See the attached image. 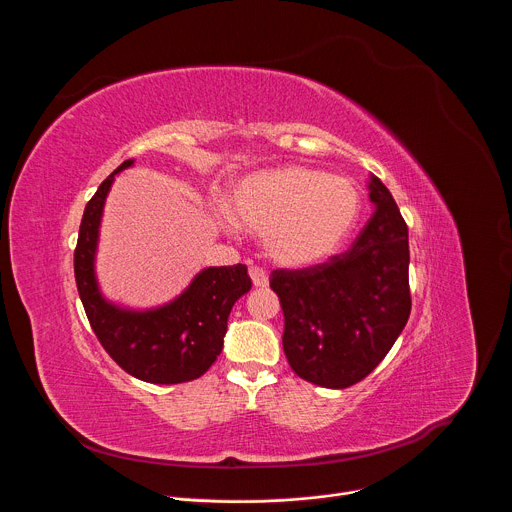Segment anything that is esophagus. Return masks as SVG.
<instances>
[{
	"mask_svg": "<svg viewBox=\"0 0 512 512\" xmlns=\"http://www.w3.org/2000/svg\"><path fill=\"white\" fill-rule=\"evenodd\" d=\"M249 277L255 287H267V283H269V277L261 267H249Z\"/></svg>",
	"mask_w": 512,
	"mask_h": 512,
	"instance_id": "1",
	"label": "esophagus"
}]
</instances>
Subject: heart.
Instances as JSON below:
<instances>
[{
    "label": "heart",
    "instance_id": "b5f03b06",
    "mask_svg": "<svg viewBox=\"0 0 512 512\" xmlns=\"http://www.w3.org/2000/svg\"><path fill=\"white\" fill-rule=\"evenodd\" d=\"M225 210L227 227L259 233L275 263L306 267L330 257L350 235L360 194L342 176L285 166L239 182Z\"/></svg>",
    "mask_w": 512,
    "mask_h": 512
}]
</instances>
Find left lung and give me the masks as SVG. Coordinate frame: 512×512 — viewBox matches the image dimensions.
<instances>
[{
	"mask_svg": "<svg viewBox=\"0 0 512 512\" xmlns=\"http://www.w3.org/2000/svg\"><path fill=\"white\" fill-rule=\"evenodd\" d=\"M369 188L377 208L348 251L269 277L283 310L289 367L328 389L371 375L411 314L407 225L377 176Z\"/></svg>",
	"mask_w": 512,
	"mask_h": 512,
	"instance_id": "8db88e82",
	"label": "left lung"
}]
</instances>
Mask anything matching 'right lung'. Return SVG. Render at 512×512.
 I'll return each instance as SVG.
<instances>
[{
    "label": "right lung",
    "instance_id": "right-lung-1",
    "mask_svg": "<svg viewBox=\"0 0 512 512\" xmlns=\"http://www.w3.org/2000/svg\"><path fill=\"white\" fill-rule=\"evenodd\" d=\"M125 160L87 202L75 249V279L89 324L107 354L131 377L176 385L202 377L223 350L235 302L251 289L243 263L200 271L174 302L148 310H121L103 300L95 279V251L107 192Z\"/></svg>",
    "mask_w": 512,
    "mask_h": 512
}]
</instances>
